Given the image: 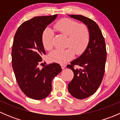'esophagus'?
Masks as SVG:
<instances>
[{"instance_id": "obj_1", "label": "esophagus", "mask_w": 120, "mask_h": 120, "mask_svg": "<svg viewBox=\"0 0 120 120\" xmlns=\"http://www.w3.org/2000/svg\"><path fill=\"white\" fill-rule=\"evenodd\" d=\"M60 66H61V68H62V69H64L65 68H66V65L64 64H61L60 65Z\"/></svg>"}]
</instances>
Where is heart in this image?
I'll list each match as a JSON object with an SVG mask.
<instances>
[{"label":"heart","instance_id":"1","mask_svg":"<svg viewBox=\"0 0 120 120\" xmlns=\"http://www.w3.org/2000/svg\"><path fill=\"white\" fill-rule=\"evenodd\" d=\"M54 27L61 34L68 36L67 47L64 50H55L49 54V59L53 62L66 63L74 57L75 53L80 55L89 45L90 34L88 26L85 24L70 19H63L56 23ZM54 33L46 28L42 35V43L45 49L51 50L53 47Z\"/></svg>","mask_w":120,"mask_h":120}]
</instances>
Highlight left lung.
I'll list each match as a JSON object with an SVG mask.
<instances>
[{"mask_svg":"<svg viewBox=\"0 0 120 120\" xmlns=\"http://www.w3.org/2000/svg\"><path fill=\"white\" fill-rule=\"evenodd\" d=\"M88 26L90 38L89 45L81 56L68 64L74 72L68 90L73 97L83 99L92 95L101 84L106 64V43L101 31L94 20L81 15H70ZM76 66L80 67L76 68Z\"/></svg>","mask_w":120,"mask_h":120,"instance_id":"8db88e82","label":"left lung"}]
</instances>
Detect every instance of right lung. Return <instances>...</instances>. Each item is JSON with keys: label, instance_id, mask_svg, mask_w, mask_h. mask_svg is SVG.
<instances>
[{"label": "right lung", "instance_id": "1", "mask_svg": "<svg viewBox=\"0 0 120 120\" xmlns=\"http://www.w3.org/2000/svg\"><path fill=\"white\" fill-rule=\"evenodd\" d=\"M57 16L35 17L25 21L17 30L12 46V67L22 92L31 99L41 100L52 90L53 78L61 71L56 63L40 69L46 52L42 43L43 31Z\"/></svg>", "mask_w": 120, "mask_h": 120}]
</instances>
